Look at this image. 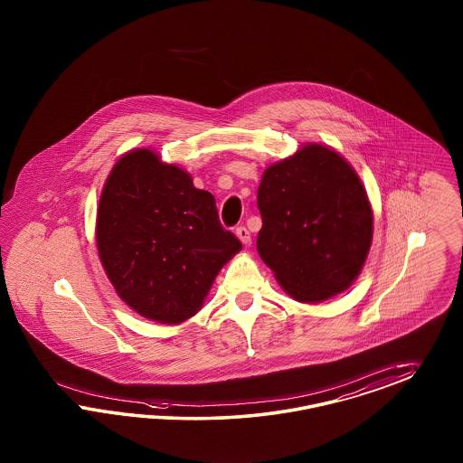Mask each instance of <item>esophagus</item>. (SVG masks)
Wrapping results in <instances>:
<instances>
[{"instance_id":"1","label":"esophagus","mask_w":463,"mask_h":463,"mask_svg":"<svg viewBox=\"0 0 463 463\" xmlns=\"http://www.w3.org/2000/svg\"><path fill=\"white\" fill-rule=\"evenodd\" d=\"M236 236L240 238L242 244H250V242H251V234H250V231H248L244 225H240V227L236 229Z\"/></svg>"}]
</instances>
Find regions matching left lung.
<instances>
[{"instance_id":"8db88e82","label":"left lung","mask_w":463,"mask_h":463,"mask_svg":"<svg viewBox=\"0 0 463 463\" xmlns=\"http://www.w3.org/2000/svg\"><path fill=\"white\" fill-rule=\"evenodd\" d=\"M258 208V253L296 301H325L355 280L373 240V210L361 179L336 152L306 145L270 165Z\"/></svg>"}]
</instances>
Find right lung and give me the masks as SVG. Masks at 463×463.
<instances>
[{
    "instance_id": "obj_1",
    "label": "right lung",
    "mask_w": 463,
    "mask_h": 463,
    "mask_svg": "<svg viewBox=\"0 0 463 463\" xmlns=\"http://www.w3.org/2000/svg\"><path fill=\"white\" fill-rule=\"evenodd\" d=\"M212 193L146 150L118 160L100 194L97 248L119 298L145 318L175 325L202 307L241 250Z\"/></svg>"
}]
</instances>
